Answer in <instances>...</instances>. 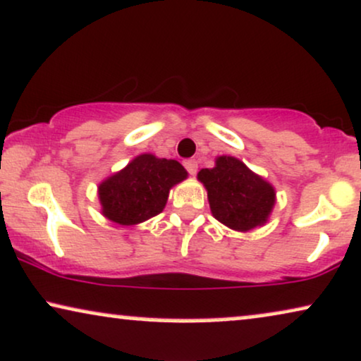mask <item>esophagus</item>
<instances>
[{
  "label": "esophagus",
  "instance_id": "obj_1",
  "mask_svg": "<svg viewBox=\"0 0 361 361\" xmlns=\"http://www.w3.org/2000/svg\"><path fill=\"white\" fill-rule=\"evenodd\" d=\"M183 166L186 168V171H188L192 176L197 175V171H198V161H197V159H185Z\"/></svg>",
  "mask_w": 361,
  "mask_h": 361
}]
</instances>
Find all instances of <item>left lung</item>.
<instances>
[{"label": "left lung", "mask_w": 361, "mask_h": 361, "mask_svg": "<svg viewBox=\"0 0 361 361\" xmlns=\"http://www.w3.org/2000/svg\"><path fill=\"white\" fill-rule=\"evenodd\" d=\"M198 180L205 185L212 214L219 222L240 232L267 222L276 202L274 188L237 158L220 156L215 168L198 173Z\"/></svg>", "instance_id": "1"}]
</instances>
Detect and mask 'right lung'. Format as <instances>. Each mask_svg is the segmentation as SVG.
Listing matches in <instances>:
<instances>
[{
  "label": "right lung",
  "instance_id": "obj_1",
  "mask_svg": "<svg viewBox=\"0 0 361 361\" xmlns=\"http://www.w3.org/2000/svg\"><path fill=\"white\" fill-rule=\"evenodd\" d=\"M186 178L175 159L141 154L99 186L102 214L119 225H136L161 214L169 188Z\"/></svg>",
  "mask_w": 361,
  "mask_h": 361
}]
</instances>
